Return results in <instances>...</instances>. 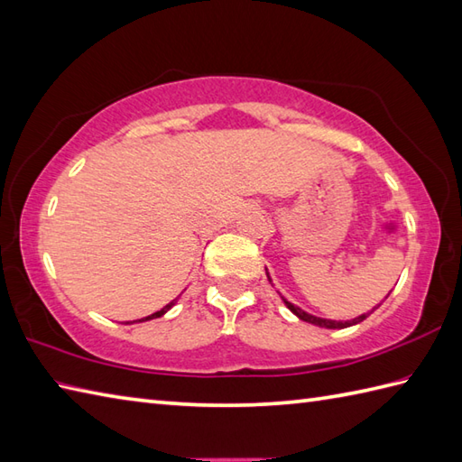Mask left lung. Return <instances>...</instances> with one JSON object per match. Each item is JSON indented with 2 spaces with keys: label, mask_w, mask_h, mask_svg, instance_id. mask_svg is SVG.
<instances>
[{
  "label": "left lung",
  "mask_w": 462,
  "mask_h": 462,
  "mask_svg": "<svg viewBox=\"0 0 462 462\" xmlns=\"http://www.w3.org/2000/svg\"><path fill=\"white\" fill-rule=\"evenodd\" d=\"M268 280H270V276H268ZM283 301H286V300H283ZM286 306H288L293 313H296V316H298L300 319L308 321V323H313V326L328 328V329H343V328L356 326V323H359V321L365 319L367 316H371V313H363V316H359V318H356V319H351V321H333V319H321V318H316V316H310V313L300 310L298 306H293V303H290V301H286Z\"/></svg>",
  "instance_id": "obj_1"
}]
</instances>
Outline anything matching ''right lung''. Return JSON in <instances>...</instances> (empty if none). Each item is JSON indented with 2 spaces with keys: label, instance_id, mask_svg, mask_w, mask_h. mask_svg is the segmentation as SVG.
Instances as JSON below:
<instances>
[{
  "label": "right lung",
  "instance_id": "obj_1",
  "mask_svg": "<svg viewBox=\"0 0 462 462\" xmlns=\"http://www.w3.org/2000/svg\"><path fill=\"white\" fill-rule=\"evenodd\" d=\"M172 306H174V301H171V303H169V306H164V308H162L161 311H154V313H152V316H146V318H143V319H136V321H146V319H154V318H161V316H164V313H166V311H169V310H171Z\"/></svg>",
  "mask_w": 462,
  "mask_h": 462
}]
</instances>
